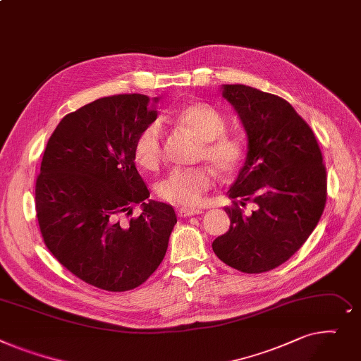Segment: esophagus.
<instances>
[{"instance_id": "esophagus-1", "label": "esophagus", "mask_w": 361, "mask_h": 361, "mask_svg": "<svg viewBox=\"0 0 361 361\" xmlns=\"http://www.w3.org/2000/svg\"><path fill=\"white\" fill-rule=\"evenodd\" d=\"M202 213V209L200 208H186V207H182L178 209V216L179 217H190V216H198Z\"/></svg>"}]
</instances>
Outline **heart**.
<instances>
[{"label":"heart","mask_w":361,"mask_h":361,"mask_svg":"<svg viewBox=\"0 0 361 361\" xmlns=\"http://www.w3.org/2000/svg\"><path fill=\"white\" fill-rule=\"evenodd\" d=\"M175 119L202 141L200 159L213 163L224 175L236 173L243 166L247 154L246 141L239 135L224 133L226 119L214 106L205 102L188 103L175 114ZM134 156L147 171H154L160 166L163 142L159 122L148 123L138 134ZM214 182L216 175L209 166L178 167L159 182L157 195L166 202L192 207L201 202Z\"/></svg>","instance_id":"1"}]
</instances>
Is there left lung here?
<instances>
[{
	"label": "left lung",
	"mask_w": 361,
	"mask_h": 361,
	"mask_svg": "<svg viewBox=\"0 0 361 361\" xmlns=\"http://www.w3.org/2000/svg\"><path fill=\"white\" fill-rule=\"evenodd\" d=\"M223 96L240 116L249 152L227 192L230 228L213 250L231 268L261 274L288 261L319 223L326 167L309 123L287 100L243 84H226ZM247 202L252 214L243 211Z\"/></svg>",
	"instance_id": "1"
}]
</instances>
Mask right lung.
Returning a JSON list of instances; mask_svg holds the SVG:
<instances>
[{
    "label": "right lung",
    "mask_w": 361,
    "mask_h": 361,
    "mask_svg": "<svg viewBox=\"0 0 361 361\" xmlns=\"http://www.w3.org/2000/svg\"><path fill=\"white\" fill-rule=\"evenodd\" d=\"M156 118L153 100L138 93L84 104L58 123L36 178L47 247L77 279L106 291L145 283L176 224L171 205L145 201L150 192L134 163L135 140Z\"/></svg>",
    "instance_id": "obj_1"
}]
</instances>
